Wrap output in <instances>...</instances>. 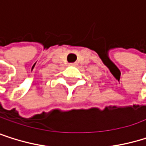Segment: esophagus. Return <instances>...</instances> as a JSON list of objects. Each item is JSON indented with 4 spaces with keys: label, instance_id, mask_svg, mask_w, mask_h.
Instances as JSON below:
<instances>
[{
    "label": "esophagus",
    "instance_id": "obj_1",
    "mask_svg": "<svg viewBox=\"0 0 146 146\" xmlns=\"http://www.w3.org/2000/svg\"><path fill=\"white\" fill-rule=\"evenodd\" d=\"M76 63H70V66H76Z\"/></svg>",
    "mask_w": 146,
    "mask_h": 146
}]
</instances>
